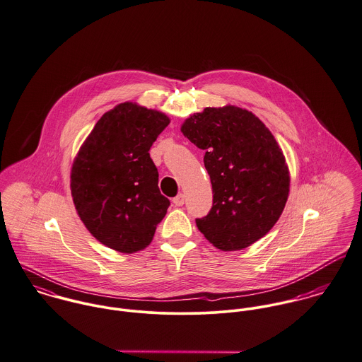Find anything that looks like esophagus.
<instances>
[{"mask_svg": "<svg viewBox=\"0 0 362 362\" xmlns=\"http://www.w3.org/2000/svg\"><path fill=\"white\" fill-rule=\"evenodd\" d=\"M173 204L176 205V206H182L183 204H185V194H177L175 199H173Z\"/></svg>", "mask_w": 362, "mask_h": 362, "instance_id": "esophagus-1", "label": "esophagus"}]
</instances>
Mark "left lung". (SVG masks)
Listing matches in <instances>:
<instances>
[{
	"instance_id": "1",
	"label": "left lung",
	"mask_w": 362,
	"mask_h": 362,
	"mask_svg": "<svg viewBox=\"0 0 362 362\" xmlns=\"http://www.w3.org/2000/svg\"><path fill=\"white\" fill-rule=\"evenodd\" d=\"M180 130L205 153L214 202L206 216L196 219L205 239L222 251H236L264 238L290 192L288 166L271 130L230 104L204 108Z\"/></svg>"
}]
</instances>
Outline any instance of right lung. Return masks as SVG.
<instances>
[{"mask_svg": "<svg viewBox=\"0 0 362 362\" xmlns=\"http://www.w3.org/2000/svg\"><path fill=\"white\" fill-rule=\"evenodd\" d=\"M170 119L157 110L122 103L95 123L71 170V193L87 230L123 254L144 250L166 215L150 147Z\"/></svg>", "mask_w": 362, "mask_h": 362, "instance_id": "1", "label": "right lung"}]
</instances>
